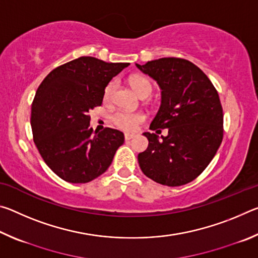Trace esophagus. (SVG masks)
<instances>
[{
  "mask_svg": "<svg viewBox=\"0 0 258 258\" xmlns=\"http://www.w3.org/2000/svg\"><path fill=\"white\" fill-rule=\"evenodd\" d=\"M133 138H134V135H133V134H128V133H126V134H125V140H126V141H128V140L133 139Z\"/></svg>",
  "mask_w": 258,
  "mask_h": 258,
  "instance_id": "34e87169",
  "label": "esophagus"
}]
</instances>
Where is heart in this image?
<instances>
[{
  "label": "heart",
  "mask_w": 258,
  "mask_h": 258,
  "mask_svg": "<svg viewBox=\"0 0 258 258\" xmlns=\"http://www.w3.org/2000/svg\"><path fill=\"white\" fill-rule=\"evenodd\" d=\"M130 84L133 87V90L137 92L140 97H149L151 94L152 90H154V86H152V83L148 80L147 77L143 76H134L130 80ZM116 83L110 82L106 86V89L103 91V99L108 101L112 97L113 91H115ZM146 116L141 112H128L124 110L116 111L112 115V121L117 127L124 131H134L138 127L139 124H141L143 120H145Z\"/></svg>",
  "instance_id": "heart-1"
}]
</instances>
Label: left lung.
Returning <instances> with one entry per match:
<instances>
[{
  "instance_id": "left-lung-1",
  "label": "left lung",
  "mask_w": 258,
  "mask_h": 258,
  "mask_svg": "<svg viewBox=\"0 0 258 258\" xmlns=\"http://www.w3.org/2000/svg\"><path fill=\"white\" fill-rule=\"evenodd\" d=\"M137 67L161 89V104L150 130L168 128L160 140L155 133H143L149 145L138 156L140 168L159 184H186L204 172L223 139L217 91L206 74L185 59L161 58Z\"/></svg>"
}]
</instances>
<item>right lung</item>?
<instances>
[{
    "mask_svg": "<svg viewBox=\"0 0 258 258\" xmlns=\"http://www.w3.org/2000/svg\"><path fill=\"white\" fill-rule=\"evenodd\" d=\"M128 62L81 56L53 69L32 104L34 142L45 164L69 183H87L107 171L124 134L106 127L93 134L89 111L101 106L103 91Z\"/></svg>",
    "mask_w": 258,
    "mask_h": 258,
    "instance_id": "add662e5",
    "label": "right lung"
}]
</instances>
